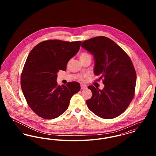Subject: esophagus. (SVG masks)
Masks as SVG:
<instances>
[{"mask_svg": "<svg viewBox=\"0 0 156 156\" xmlns=\"http://www.w3.org/2000/svg\"><path fill=\"white\" fill-rule=\"evenodd\" d=\"M87 88V85H81V89H86Z\"/></svg>", "mask_w": 156, "mask_h": 156, "instance_id": "esophagus-1", "label": "esophagus"}]
</instances>
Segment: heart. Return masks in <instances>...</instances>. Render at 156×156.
I'll return each instance as SVG.
<instances>
[{
  "instance_id": "heart-1",
  "label": "heart",
  "mask_w": 156,
  "mask_h": 156,
  "mask_svg": "<svg viewBox=\"0 0 156 156\" xmlns=\"http://www.w3.org/2000/svg\"><path fill=\"white\" fill-rule=\"evenodd\" d=\"M90 58V55L87 53V52H81L80 54V60H82V59H85V58Z\"/></svg>"
}]
</instances>
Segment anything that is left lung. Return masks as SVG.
Instances as JSON below:
<instances>
[{"label": "left lung", "mask_w": 156, "mask_h": 156, "mask_svg": "<svg viewBox=\"0 0 156 156\" xmlns=\"http://www.w3.org/2000/svg\"><path fill=\"white\" fill-rule=\"evenodd\" d=\"M82 47L94 55V74L102 79L104 89L90 85L87 101L90 111L103 119H113L126 111L134 95L136 74L130 57L111 39L98 36L84 41Z\"/></svg>", "instance_id": "1"}]
</instances>
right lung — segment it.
<instances>
[{"label": "right lung", "mask_w": 156, "mask_h": 156, "mask_svg": "<svg viewBox=\"0 0 156 156\" xmlns=\"http://www.w3.org/2000/svg\"><path fill=\"white\" fill-rule=\"evenodd\" d=\"M81 43L46 40L29 53L22 73L21 87L27 104L40 117L52 119L61 115L81 89L77 82L58 85L57 74L66 70L68 62L78 52Z\"/></svg>", "instance_id": "right-lung-1"}]
</instances>
